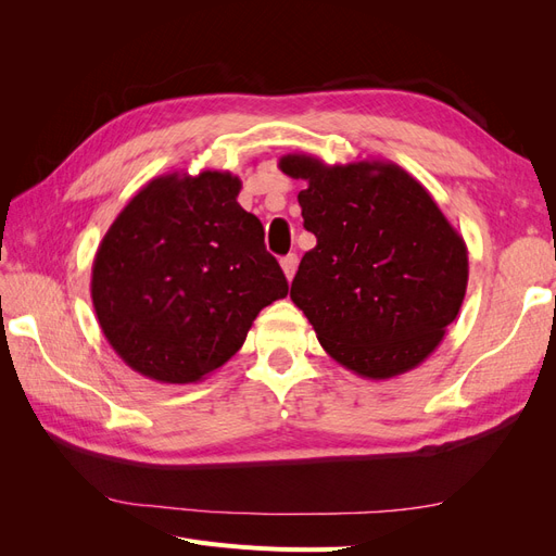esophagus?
Masks as SVG:
<instances>
[{
	"instance_id": "esophagus-1",
	"label": "esophagus",
	"mask_w": 556,
	"mask_h": 556,
	"mask_svg": "<svg viewBox=\"0 0 556 556\" xmlns=\"http://www.w3.org/2000/svg\"><path fill=\"white\" fill-rule=\"evenodd\" d=\"M280 266H282V271H285V278L292 280V278H294V274H296L299 257H296V255H292V252H290L288 257H282V260H280Z\"/></svg>"
}]
</instances>
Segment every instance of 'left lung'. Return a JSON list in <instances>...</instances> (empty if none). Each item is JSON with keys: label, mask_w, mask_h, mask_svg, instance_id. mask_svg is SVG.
<instances>
[{"label": "left lung", "mask_w": 556, "mask_h": 556, "mask_svg": "<svg viewBox=\"0 0 556 556\" xmlns=\"http://www.w3.org/2000/svg\"><path fill=\"white\" fill-rule=\"evenodd\" d=\"M306 180L304 227L317 245L301 257L290 299L331 359L368 380L422 364L464 304L468 250L425 185L384 160L325 164L282 155Z\"/></svg>", "instance_id": "8db88e82"}]
</instances>
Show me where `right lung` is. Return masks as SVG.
Instances as JSON below:
<instances>
[{"instance_id":"right-lung-1","label":"right lung","mask_w":556,"mask_h":556,"mask_svg":"<svg viewBox=\"0 0 556 556\" xmlns=\"http://www.w3.org/2000/svg\"><path fill=\"white\" fill-rule=\"evenodd\" d=\"M239 176L153 178L115 217L92 264V306L134 371L169 384L204 380L237 355L262 308L288 296L241 208Z\"/></svg>"}]
</instances>
